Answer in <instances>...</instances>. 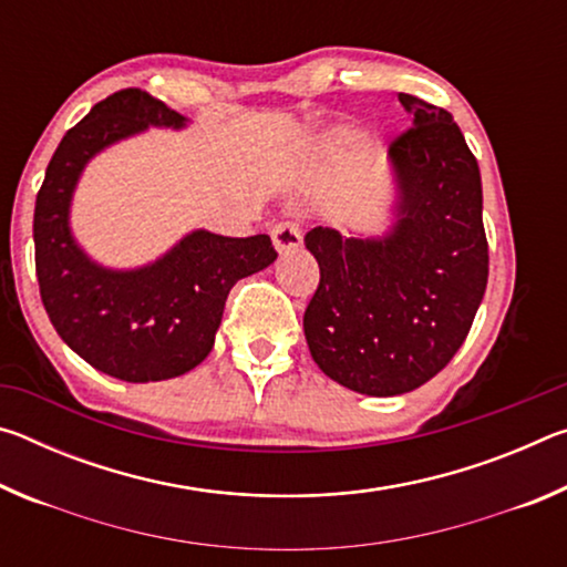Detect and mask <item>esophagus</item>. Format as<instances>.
I'll list each match as a JSON object with an SVG mask.
<instances>
[{
    "instance_id": "obj_1",
    "label": "esophagus",
    "mask_w": 567,
    "mask_h": 567,
    "mask_svg": "<svg viewBox=\"0 0 567 567\" xmlns=\"http://www.w3.org/2000/svg\"><path fill=\"white\" fill-rule=\"evenodd\" d=\"M272 245L280 255L285 252H292V249H300L302 247V233L300 227L292 225V223H280L272 227Z\"/></svg>"
}]
</instances>
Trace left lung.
<instances>
[{
	"instance_id": "8db88e82",
	"label": "left lung",
	"mask_w": 567,
	"mask_h": 567,
	"mask_svg": "<svg viewBox=\"0 0 567 567\" xmlns=\"http://www.w3.org/2000/svg\"><path fill=\"white\" fill-rule=\"evenodd\" d=\"M412 127L392 142L380 233L315 227L320 287L305 310L312 360L342 388L392 398L455 358L487 285L483 182L453 114L398 94Z\"/></svg>"
}]
</instances>
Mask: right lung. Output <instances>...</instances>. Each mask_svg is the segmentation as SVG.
I'll return each mask as SVG.
<instances>
[{"label": "right lung", "mask_w": 567, "mask_h": 567, "mask_svg": "<svg viewBox=\"0 0 567 567\" xmlns=\"http://www.w3.org/2000/svg\"><path fill=\"white\" fill-rule=\"evenodd\" d=\"M187 117L140 90L94 104L64 134L34 205V262L54 330L94 370L124 382H157L195 370L213 352L237 280L270 267L267 235L192 229L157 260L107 267L80 245L72 203L90 162L150 127L185 130Z\"/></svg>", "instance_id": "add662e5"}]
</instances>
